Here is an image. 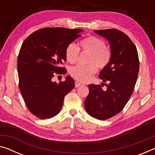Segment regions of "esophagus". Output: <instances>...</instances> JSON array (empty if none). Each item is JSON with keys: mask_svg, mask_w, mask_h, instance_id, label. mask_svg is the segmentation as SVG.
Segmentation results:
<instances>
[{"mask_svg": "<svg viewBox=\"0 0 155 155\" xmlns=\"http://www.w3.org/2000/svg\"><path fill=\"white\" fill-rule=\"evenodd\" d=\"M81 85H82V83H80V82H78V81H75V87H80V86H81Z\"/></svg>", "mask_w": 155, "mask_h": 155, "instance_id": "34e87169", "label": "esophagus"}]
</instances>
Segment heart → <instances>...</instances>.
<instances>
[{"label":"heart","instance_id":"heart-1","mask_svg":"<svg viewBox=\"0 0 155 155\" xmlns=\"http://www.w3.org/2000/svg\"><path fill=\"white\" fill-rule=\"evenodd\" d=\"M80 46L84 51L90 53L89 65H76L70 69V74L73 78L82 82L91 80L97 71V66L103 68L111 59V51L105 47L103 40L98 37L91 36L81 40ZM80 49L74 44H68L66 49V58L68 62L74 64L79 57ZM94 62L96 64L92 63Z\"/></svg>","mask_w":155,"mask_h":155}]
</instances>
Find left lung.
<instances>
[{
	"label": "left lung",
	"mask_w": 155,
	"mask_h": 155,
	"mask_svg": "<svg viewBox=\"0 0 155 155\" xmlns=\"http://www.w3.org/2000/svg\"><path fill=\"white\" fill-rule=\"evenodd\" d=\"M94 33L107 40L110 46L111 59L99 75L102 82L109 84L106 90L101 87L104 83L89 84L84 107L92 117L106 120L122 111L132 96L139 74V56L132 40L121 31L100 30Z\"/></svg>",
	"instance_id": "8db88e82"
}]
</instances>
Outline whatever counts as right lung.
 <instances>
[{
  "instance_id": "obj_1",
  "label": "right lung",
  "mask_w": 155,
  "mask_h": 155,
  "mask_svg": "<svg viewBox=\"0 0 155 155\" xmlns=\"http://www.w3.org/2000/svg\"><path fill=\"white\" fill-rule=\"evenodd\" d=\"M82 32L65 28H43L26 38L21 46L17 60L19 89L28 109L37 118L56 116L64 97L74 88V80L70 75L59 83L52 78L55 73H66L61 67L66 61V47Z\"/></svg>"
}]
</instances>
